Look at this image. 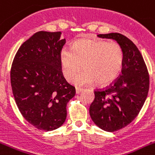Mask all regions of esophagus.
Listing matches in <instances>:
<instances>
[{"instance_id":"34e87169","label":"esophagus","mask_w":155,"mask_h":155,"mask_svg":"<svg viewBox=\"0 0 155 155\" xmlns=\"http://www.w3.org/2000/svg\"><path fill=\"white\" fill-rule=\"evenodd\" d=\"M84 89L83 88H80V87H75V93L76 94H80V92L83 91Z\"/></svg>"}]
</instances>
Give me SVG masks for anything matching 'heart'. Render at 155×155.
Segmentation results:
<instances>
[{"label": "heart", "mask_w": 155, "mask_h": 155, "mask_svg": "<svg viewBox=\"0 0 155 155\" xmlns=\"http://www.w3.org/2000/svg\"><path fill=\"white\" fill-rule=\"evenodd\" d=\"M61 70L64 77L71 81L83 65L84 72L75 77L76 85H88L96 82L106 86L117 80L123 67L124 52L117 42L84 38L75 41L71 50L61 49L59 53Z\"/></svg>", "instance_id": "1"}]
</instances>
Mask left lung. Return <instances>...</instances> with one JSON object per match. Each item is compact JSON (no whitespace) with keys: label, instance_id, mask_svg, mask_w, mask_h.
Here are the masks:
<instances>
[{"label":"left lung","instance_id":"obj_1","mask_svg":"<svg viewBox=\"0 0 155 155\" xmlns=\"http://www.w3.org/2000/svg\"><path fill=\"white\" fill-rule=\"evenodd\" d=\"M117 41L124 52L121 74L106 88L94 91L90 106L94 123L106 132H116L137 117L147 97L150 77L143 56L136 45L119 33L98 35Z\"/></svg>","mask_w":155,"mask_h":155}]
</instances>
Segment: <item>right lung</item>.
Returning a JSON list of instances; mask_svg holds the SVG:
<instances>
[{"instance_id":"1","label":"right lung","mask_w":155,"mask_h":155,"mask_svg":"<svg viewBox=\"0 0 155 155\" xmlns=\"http://www.w3.org/2000/svg\"><path fill=\"white\" fill-rule=\"evenodd\" d=\"M61 32L38 31L15 53L10 78L22 116L38 129L53 131L64 124L66 106L75 89L64 77L59 53L65 44Z\"/></svg>"}]
</instances>
